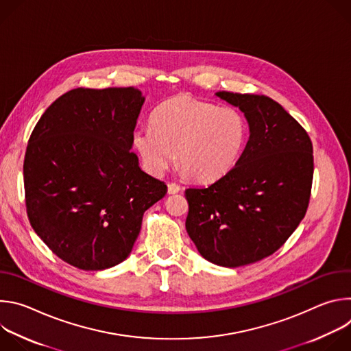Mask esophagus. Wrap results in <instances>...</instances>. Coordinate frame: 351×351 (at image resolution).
Listing matches in <instances>:
<instances>
[{"mask_svg": "<svg viewBox=\"0 0 351 351\" xmlns=\"http://www.w3.org/2000/svg\"><path fill=\"white\" fill-rule=\"evenodd\" d=\"M180 190H182V186H180V184H178V183H175V182L168 183V193H169V194L179 193Z\"/></svg>", "mask_w": 351, "mask_h": 351, "instance_id": "1", "label": "esophagus"}]
</instances>
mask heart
I'll return each instance as SVG.
<instances>
[{
	"label": "heart",
	"mask_w": 351,
	"mask_h": 351,
	"mask_svg": "<svg viewBox=\"0 0 351 351\" xmlns=\"http://www.w3.org/2000/svg\"><path fill=\"white\" fill-rule=\"evenodd\" d=\"M247 140V122L234 108L217 107L191 95L161 103L152 125L137 126L133 145L148 172L162 175L176 160L191 178L211 182L239 161Z\"/></svg>",
	"instance_id": "1"
}]
</instances>
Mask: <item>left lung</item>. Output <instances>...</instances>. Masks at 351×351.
Here are the masks:
<instances>
[{
  "instance_id": "left-lung-1",
  "label": "left lung",
  "mask_w": 351,
  "mask_h": 351,
  "mask_svg": "<svg viewBox=\"0 0 351 351\" xmlns=\"http://www.w3.org/2000/svg\"><path fill=\"white\" fill-rule=\"evenodd\" d=\"M239 107L250 137L236 165L207 187L186 189V230L213 264L236 268L280 248L304 218L313 186V143L267 95L219 91Z\"/></svg>"
}]
</instances>
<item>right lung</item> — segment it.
I'll list each match as a JSON object with an SVG mask.
<instances>
[{
	"label": "right lung",
	"mask_w": 351,
	"mask_h": 351,
	"mask_svg": "<svg viewBox=\"0 0 351 351\" xmlns=\"http://www.w3.org/2000/svg\"><path fill=\"white\" fill-rule=\"evenodd\" d=\"M144 97L133 87H77L34 126L23 162L32 228L62 261L101 271L130 254L144 213L167 184L138 167L133 132Z\"/></svg>",
	"instance_id": "right-lung-1"
}]
</instances>
